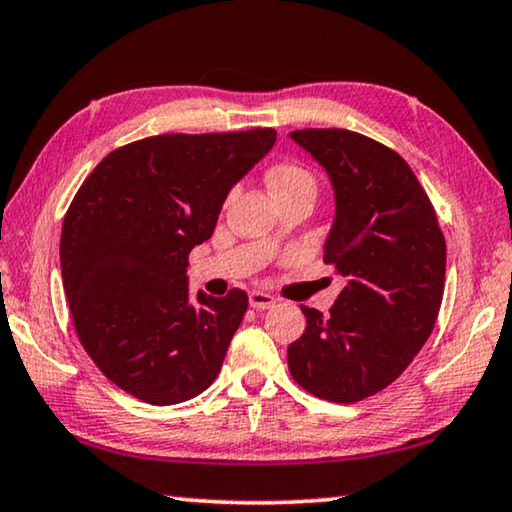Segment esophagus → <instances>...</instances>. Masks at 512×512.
Segmentation results:
<instances>
[{"instance_id": "esophagus-1", "label": "esophagus", "mask_w": 512, "mask_h": 512, "mask_svg": "<svg viewBox=\"0 0 512 512\" xmlns=\"http://www.w3.org/2000/svg\"><path fill=\"white\" fill-rule=\"evenodd\" d=\"M250 307H255V310H271L275 305V298L271 294H266V291H250Z\"/></svg>"}]
</instances>
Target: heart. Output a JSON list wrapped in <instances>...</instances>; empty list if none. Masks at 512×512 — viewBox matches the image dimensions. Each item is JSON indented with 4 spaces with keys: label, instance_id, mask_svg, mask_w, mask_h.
I'll return each mask as SVG.
<instances>
[{
    "label": "heart",
    "instance_id": "b5f03b06",
    "mask_svg": "<svg viewBox=\"0 0 512 512\" xmlns=\"http://www.w3.org/2000/svg\"><path fill=\"white\" fill-rule=\"evenodd\" d=\"M266 180H269L273 196L300 189V186H316L310 170L298 164H289V161L271 166L269 173H266Z\"/></svg>",
    "mask_w": 512,
    "mask_h": 512
}]
</instances>
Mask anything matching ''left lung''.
I'll list each match as a JSON object with an SVG mask.
<instances>
[{
	"label": "left lung",
	"mask_w": 512,
	"mask_h": 512,
	"mask_svg": "<svg viewBox=\"0 0 512 512\" xmlns=\"http://www.w3.org/2000/svg\"><path fill=\"white\" fill-rule=\"evenodd\" d=\"M335 189L323 262L346 278L330 314L300 307L287 348L307 392L355 403L392 385L431 337L444 294L446 243L424 186L392 148L348 129L291 132Z\"/></svg>",
	"instance_id": "obj_1"
}]
</instances>
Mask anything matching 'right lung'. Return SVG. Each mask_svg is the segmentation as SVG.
<instances>
[{"label": "right lung", "mask_w": 512, "mask_h": 512, "mask_svg": "<svg viewBox=\"0 0 512 512\" xmlns=\"http://www.w3.org/2000/svg\"><path fill=\"white\" fill-rule=\"evenodd\" d=\"M275 136H150L109 152L79 186L61 230L63 289L81 346L123 392L173 405L216 380L248 296L198 291L191 303L189 253Z\"/></svg>", "instance_id": "add662e5"}]
</instances>
